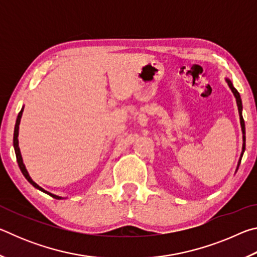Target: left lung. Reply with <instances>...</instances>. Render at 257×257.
<instances>
[{
  "instance_id": "8db88e82",
  "label": "left lung",
  "mask_w": 257,
  "mask_h": 257,
  "mask_svg": "<svg viewBox=\"0 0 257 257\" xmlns=\"http://www.w3.org/2000/svg\"><path fill=\"white\" fill-rule=\"evenodd\" d=\"M225 81L228 82L230 89H231V92L233 93L234 97H236V102H237V106H238V111H239V118H240V125H241V132H242V142H243V144H242V152H241V154H240V159H239V162H238V167H239V164H240V162H241L242 154H243V152H245V142H246V137H245V121H243V119H242V113H241V111H242V104H241L240 95H239L238 90L233 87L232 82L230 81L228 78H225ZM238 167H237V170H238Z\"/></svg>"
}]
</instances>
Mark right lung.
<instances>
[{"label":"right lung","instance_id":"obj_1","mask_svg":"<svg viewBox=\"0 0 257 257\" xmlns=\"http://www.w3.org/2000/svg\"><path fill=\"white\" fill-rule=\"evenodd\" d=\"M23 112H24V106H23V108H21V111L19 112L18 118H17L16 125H15V134H14V147H15V152H16V156H17V162H18V165H19L20 170H21V172H23V175L25 176L26 179H27V180L30 182V184H32V185L35 187V188L42 190L43 193L50 195V196H52V197L55 198V199H62V197L58 196V195H54V194H52V193H49V191H46L45 189H43L42 187L38 186V185L36 184V182L33 181V179H32V178H30L29 173H28V171H27V169H26V167H25L24 161H23V156H21V153H20L19 141H18V136H19V124H20V120H21V115H23Z\"/></svg>","mask_w":257,"mask_h":257}]
</instances>
